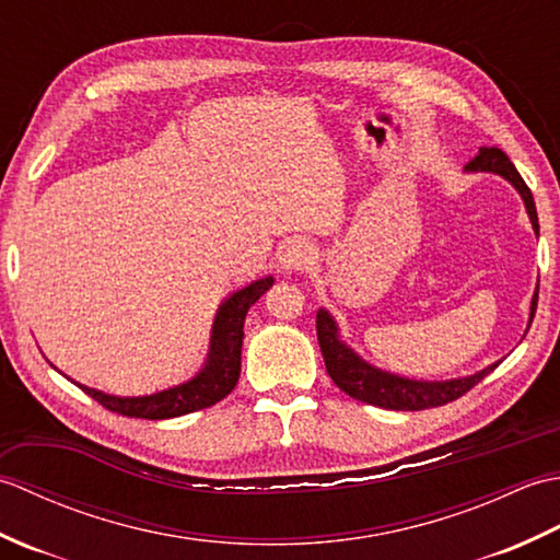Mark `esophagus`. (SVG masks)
I'll return each mask as SVG.
<instances>
[{
	"mask_svg": "<svg viewBox=\"0 0 560 560\" xmlns=\"http://www.w3.org/2000/svg\"><path fill=\"white\" fill-rule=\"evenodd\" d=\"M315 257V249L307 241H289L279 249V261L287 271H303L307 269Z\"/></svg>",
	"mask_w": 560,
	"mask_h": 560,
	"instance_id": "obj_1",
	"label": "esophagus"
}]
</instances>
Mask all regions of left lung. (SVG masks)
I'll use <instances>...</instances> for the list:
<instances>
[{"mask_svg":"<svg viewBox=\"0 0 560 560\" xmlns=\"http://www.w3.org/2000/svg\"><path fill=\"white\" fill-rule=\"evenodd\" d=\"M467 171L495 173L505 177V180L517 189L522 201H525L532 229L539 235V219H537V207H534L532 189L525 185L513 161H510L501 149L481 147L477 156L467 163ZM537 299H539V289L532 299L529 325L534 319V313H537ZM317 341L325 355L327 373L331 380H335V385L341 392H347L349 397L373 404V407H380V409L421 411V409L443 407V404L455 401L462 395H467L474 385H479L481 380L493 371V368H498V363H493L479 373H474L469 377H457V380H411V377L380 371V368L363 361L359 353L339 339V327L335 323V317H331L325 307H319L317 311Z\"/></svg>","mask_w":560,"mask_h":560,"instance_id":"left-lung-1","label":"left lung"}]
</instances>
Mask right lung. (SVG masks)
Returning <instances> with one entry per match:
<instances>
[{
    "instance_id": "right-lung-1",
    "label": "right lung",
    "mask_w": 560,
    "mask_h": 560,
    "mask_svg": "<svg viewBox=\"0 0 560 560\" xmlns=\"http://www.w3.org/2000/svg\"><path fill=\"white\" fill-rule=\"evenodd\" d=\"M271 283V277L257 279L221 303L217 317H213L205 368H201L192 380H187V383L147 397H115L98 389H91L86 385L79 387L86 392L89 397L103 404L105 409L122 416H132V419L161 421L213 407V404L231 395L237 377H241L245 315L249 311V305H255L259 301V295L269 291Z\"/></svg>"
}]
</instances>
